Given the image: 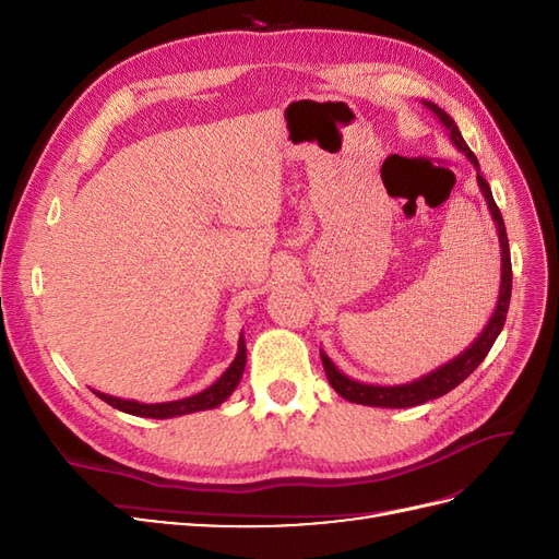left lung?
Segmentation results:
<instances>
[{
  "label": "left lung",
  "instance_id": "obj_1",
  "mask_svg": "<svg viewBox=\"0 0 559 559\" xmlns=\"http://www.w3.org/2000/svg\"><path fill=\"white\" fill-rule=\"evenodd\" d=\"M421 105H425L438 121L445 126V130L450 132V142L462 151V154L473 163L476 167V177H478V186H480V193L487 200V207L489 214L495 218V226H497V235H499V247H501V284H499V298H497V308L489 317V321L485 324V329L480 331V335L473 341L460 357H454L452 361L438 366L431 373L421 376L413 382H403V384H368V382H359V380H352L349 376H345L341 368H337L324 349H319L321 354V364H324L326 370V378L331 382V386L335 389L337 394L343 399H347L349 403H361V405H373V408H413V405H421L427 401H433L438 396H443L456 384H462L473 370H476L483 359L487 357V352L492 349L495 341L499 337L503 324H506V312H509V302H511V286H513V270H511V249H509V238H506V226H503V218L501 212L497 207V202L492 198V189H489V183L483 179L480 175V165L478 158L473 156V151L468 148V144L464 142L460 128L450 118V114H445L441 107L429 103V99H421Z\"/></svg>",
  "mask_w": 559,
  "mask_h": 559
}]
</instances>
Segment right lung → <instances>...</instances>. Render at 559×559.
Returning <instances> with one entry per match:
<instances>
[{
    "label": "right lung",
    "instance_id": "right-lung-1",
    "mask_svg": "<svg viewBox=\"0 0 559 559\" xmlns=\"http://www.w3.org/2000/svg\"><path fill=\"white\" fill-rule=\"evenodd\" d=\"M245 366H247V345H245V335H240L238 354H235L233 364L224 370L222 378H218L214 384H210L207 389H202L200 394L186 396L179 401H167V403H140V401L118 399V396L95 392V389H93V394L103 399L105 403H109L111 408L128 413V415L170 419V417H179V415H191V413H200V411L218 408V405H222L235 392V389H238L242 373H245Z\"/></svg>",
    "mask_w": 559,
    "mask_h": 559
}]
</instances>
